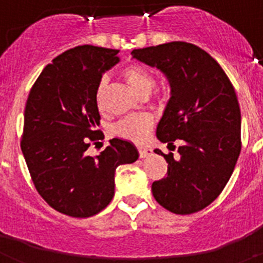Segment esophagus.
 Returning a JSON list of instances; mask_svg holds the SVG:
<instances>
[{
    "mask_svg": "<svg viewBox=\"0 0 263 263\" xmlns=\"http://www.w3.org/2000/svg\"><path fill=\"white\" fill-rule=\"evenodd\" d=\"M152 148H147V147H139L138 148V154L139 158H147L148 155H152Z\"/></svg>",
    "mask_w": 263,
    "mask_h": 263,
    "instance_id": "1",
    "label": "esophagus"
}]
</instances>
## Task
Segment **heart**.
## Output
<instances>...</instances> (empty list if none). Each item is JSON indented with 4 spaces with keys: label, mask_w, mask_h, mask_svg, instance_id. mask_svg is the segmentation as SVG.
<instances>
[{
    "label": "heart",
    "mask_w": 263,
    "mask_h": 263,
    "mask_svg": "<svg viewBox=\"0 0 263 263\" xmlns=\"http://www.w3.org/2000/svg\"><path fill=\"white\" fill-rule=\"evenodd\" d=\"M122 76L127 81V84L133 88L134 92L141 97L148 96L157 84V80H155L152 72L146 69L145 67L139 66V64L127 66L122 71ZM106 81H108L106 78H103L100 81L99 89H97V101L99 103H101V99H103ZM153 125H154V118L150 115L143 113V115L127 116V117L118 121L117 124L113 126V133L117 137L127 139L130 142L141 143L147 138Z\"/></svg>",
    "instance_id": "obj_1"
}]
</instances>
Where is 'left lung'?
Wrapping results in <instances>:
<instances>
[{
  "mask_svg": "<svg viewBox=\"0 0 263 263\" xmlns=\"http://www.w3.org/2000/svg\"><path fill=\"white\" fill-rule=\"evenodd\" d=\"M132 55L160 69L171 87L158 139L168 146L182 141L176 158L154 150L168 170L166 178L153 183V196L176 215L199 212L221 194L241 152V111L233 85L210 53L187 42L138 48Z\"/></svg>",
  "mask_w": 263,
  "mask_h": 263,
  "instance_id": "1",
  "label": "left lung"
}]
</instances>
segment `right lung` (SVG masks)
<instances>
[{"mask_svg": "<svg viewBox=\"0 0 263 263\" xmlns=\"http://www.w3.org/2000/svg\"><path fill=\"white\" fill-rule=\"evenodd\" d=\"M117 53L89 45L67 50L45 67L27 97L21 150L32 183L48 205L71 217L103 211L115 196L116 168L138 159L137 148L118 138L96 157L87 153L101 138L97 89L120 62Z\"/></svg>", "mask_w": 263, "mask_h": 263, "instance_id": "obj_1", "label": "right lung"}]
</instances>
